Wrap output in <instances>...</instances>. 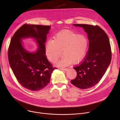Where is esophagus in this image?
Listing matches in <instances>:
<instances>
[{
  "label": "esophagus",
  "instance_id": "esophagus-1",
  "mask_svg": "<svg viewBox=\"0 0 120 120\" xmlns=\"http://www.w3.org/2000/svg\"><path fill=\"white\" fill-rule=\"evenodd\" d=\"M60 70H62V71H68V68H61V69H60Z\"/></svg>",
  "mask_w": 120,
  "mask_h": 120
}]
</instances>
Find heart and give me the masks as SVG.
Listing matches in <instances>:
<instances>
[{
    "label": "heart",
    "mask_w": 120,
    "mask_h": 120,
    "mask_svg": "<svg viewBox=\"0 0 120 120\" xmlns=\"http://www.w3.org/2000/svg\"><path fill=\"white\" fill-rule=\"evenodd\" d=\"M87 46V40L83 35L66 30L57 34L53 40L48 41L45 50L47 58L53 63L57 62L63 52L64 56L58 65L63 67L80 62L84 57Z\"/></svg>",
    "instance_id": "1"
}]
</instances>
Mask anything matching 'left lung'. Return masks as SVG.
<instances>
[{
  "instance_id": "obj_1",
  "label": "left lung",
  "mask_w": 120,
  "mask_h": 120,
  "mask_svg": "<svg viewBox=\"0 0 120 120\" xmlns=\"http://www.w3.org/2000/svg\"><path fill=\"white\" fill-rule=\"evenodd\" d=\"M83 28L87 34L89 48L84 59L74 69L77 76L71 81L72 85L81 89H87L101 80L110 64L111 51L108 35L98 26L73 24Z\"/></svg>"
}]
</instances>
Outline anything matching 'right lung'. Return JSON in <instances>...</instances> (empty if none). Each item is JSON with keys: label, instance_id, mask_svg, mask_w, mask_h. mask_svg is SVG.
<instances>
[{"label": "right lung", "instance_id": "1", "mask_svg": "<svg viewBox=\"0 0 120 120\" xmlns=\"http://www.w3.org/2000/svg\"><path fill=\"white\" fill-rule=\"evenodd\" d=\"M50 26L24 24L11 38L8 49L9 64L20 84L31 91H38L49 82L56 68L46 56L45 43ZM33 38L38 49L35 52L28 51L22 46V39Z\"/></svg>", "mask_w": 120, "mask_h": 120}]
</instances>
